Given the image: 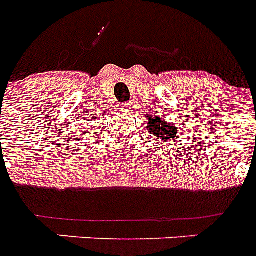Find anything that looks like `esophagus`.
Listing matches in <instances>:
<instances>
[{"mask_svg": "<svg viewBox=\"0 0 256 256\" xmlns=\"http://www.w3.org/2000/svg\"><path fill=\"white\" fill-rule=\"evenodd\" d=\"M130 112V106H128V104H123V105H122V112L126 114V112Z\"/></svg>", "mask_w": 256, "mask_h": 256, "instance_id": "obj_1", "label": "esophagus"}]
</instances>
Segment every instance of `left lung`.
Wrapping results in <instances>:
<instances>
[{"label": "left lung", "mask_w": 256, "mask_h": 256, "mask_svg": "<svg viewBox=\"0 0 256 256\" xmlns=\"http://www.w3.org/2000/svg\"><path fill=\"white\" fill-rule=\"evenodd\" d=\"M150 132L156 134V137H162V141L174 138L177 136V128H173L172 126H166L165 122H160V119H150Z\"/></svg>", "instance_id": "8db88e82"}]
</instances>
